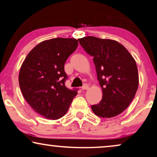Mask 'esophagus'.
Segmentation results:
<instances>
[{
  "label": "esophagus",
  "mask_w": 157,
  "mask_h": 157,
  "mask_svg": "<svg viewBox=\"0 0 157 157\" xmlns=\"http://www.w3.org/2000/svg\"><path fill=\"white\" fill-rule=\"evenodd\" d=\"M89 85H87V84H85L83 86H82V88H81V89H82V90H87V89H89Z\"/></svg>",
  "instance_id": "esophagus-1"
}]
</instances>
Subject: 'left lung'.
Returning <instances> with one entry per match:
<instances>
[{
  "label": "left lung",
  "instance_id": "1",
  "mask_svg": "<svg viewBox=\"0 0 157 157\" xmlns=\"http://www.w3.org/2000/svg\"><path fill=\"white\" fill-rule=\"evenodd\" d=\"M78 40L86 52L94 57L102 89V99L91 106L92 111L103 118L120 114L129 106L138 89L139 74L134 59L114 40L86 36Z\"/></svg>",
  "mask_w": 157,
  "mask_h": 157
}]
</instances>
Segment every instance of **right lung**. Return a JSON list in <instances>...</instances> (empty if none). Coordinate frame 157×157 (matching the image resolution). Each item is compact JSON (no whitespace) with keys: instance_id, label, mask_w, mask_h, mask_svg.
Instances as JSON below:
<instances>
[{"instance_id":"right-lung-1","label":"right lung","mask_w":157,"mask_h":157,"mask_svg":"<svg viewBox=\"0 0 157 157\" xmlns=\"http://www.w3.org/2000/svg\"><path fill=\"white\" fill-rule=\"evenodd\" d=\"M74 38H56L40 42L21 65L19 86L32 109L48 119H60L67 112L76 90L66 87L64 63L78 46Z\"/></svg>"}]
</instances>
